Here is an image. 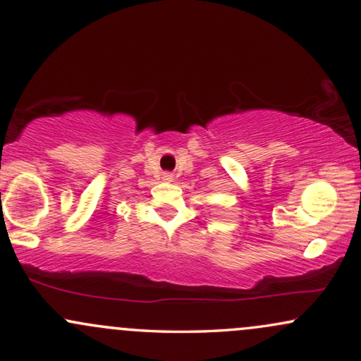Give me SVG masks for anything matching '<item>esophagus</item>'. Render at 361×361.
Wrapping results in <instances>:
<instances>
[{
  "instance_id": "esophagus-1",
  "label": "esophagus",
  "mask_w": 361,
  "mask_h": 361,
  "mask_svg": "<svg viewBox=\"0 0 361 361\" xmlns=\"http://www.w3.org/2000/svg\"><path fill=\"white\" fill-rule=\"evenodd\" d=\"M171 178V175H165V180H170Z\"/></svg>"
}]
</instances>
